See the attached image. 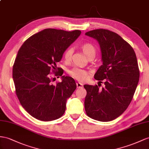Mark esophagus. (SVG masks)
Returning a JSON list of instances; mask_svg holds the SVG:
<instances>
[{
	"instance_id": "1",
	"label": "esophagus",
	"mask_w": 149,
	"mask_h": 149,
	"mask_svg": "<svg viewBox=\"0 0 149 149\" xmlns=\"http://www.w3.org/2000/svg\"><path fill=\"white\" fill-rule=\"evenodd\" d=\"M76 85H77V88H81V87H82V86H83L82 84L80 83V82H77V84H76Z\"/></svg>"
}]
</instances>
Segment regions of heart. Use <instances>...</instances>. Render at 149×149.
I'll return each mask as SVG.
<instances>
[{"instance_id": "obj_1", "label": "heart", "mask_w": 149, "mask_h": 149, "mask_svg": "<svg viewBox=\"0 0 149 149\" xmlns=\"http://www.w3.org/2000/svg\"><path fill=\"white\" fill-rule=\"evenodd\" d=\"M81 49L84 52V53L90 58H94L96 55V49L94 46L90 43H84L81 45ZM72 49L69 48L65 52L63 55V58L65 62H69L71 60L72 55ZM68 74L75 79L79 81L84 82L88 78L89 75V72L86 70L81 69L79 68H74L70 70Z\"/></svg>"}]
</instances>
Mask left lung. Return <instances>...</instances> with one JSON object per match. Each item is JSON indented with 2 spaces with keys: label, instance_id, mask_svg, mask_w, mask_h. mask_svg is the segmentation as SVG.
Returning <instances> with one entry per match:
<instances>
[{
  "label": "left lung",
  "instance_id": "8db88e82",
  "mask_svg": "<svg viewBox=\"0 0 149 149\" xmlns=\"http://www.w3.org/2000/svg\"><path fill=\"white\" fill-rule=\"evenodd\" d=\"M100 46L102 65L94 79L104 80V87L84 85L87 115L95 120L109 121L123 113L132 100L140 71L135 53L130 45L116 33L97 29L86 33Z\"/></svg>",
  "mask_w": 149,
  "mask_h": 149
}]
</instances>
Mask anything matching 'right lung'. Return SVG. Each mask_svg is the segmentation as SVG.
<instances>
[{"instance_id": "add662e5", "label": "right lung", "mask_w": 149, "mask_h": 149, "mask_svg": "<svg viewBox=\"0 0 149 149\" xmlns=\"http://www.w3.org/2000/svg\"><path fill=\"white\" fill-rule=\"evenodd\" d=\"M81 31L45 29L26 40L17 52L13 68L16 96L30 115L48 121L62 116L66 102L77 86L73 78L62 76L56 63L65 51L77 39ZM55 76L62 82L53 85Z\"/></svg>"}]
</instances>
